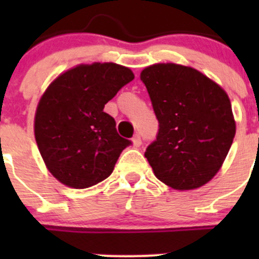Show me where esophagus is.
Wrapping results in <instances>:
<instances>
[{"label":"esophagus","instance_id":"1","mask_svg":"<svg viewBox=\"0 0 259 259\" xmlns=\"http://www.w3.org/2000/svg\"><path fill=\"white\" fill-rule=\"evenodd\" d=\"M132 143H134V146H136V148H139V146L143 144V141H141V137L140 135H135L134 139H132Z\"/></svg>","mask_w":259,"mask_h":259}]
</instances>
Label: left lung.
Here are the masks:
<instances>
[{
	"label": "left lung",
	"mask_w": 259,
	"mask_h": 259,
	"mask_svg": "<svg viewBox=\"0 0 259 259\" xmlns=\"http://www.w3.org/2000/svg\"><path fill=\"white\" fill-rule=\"evenodd\" d=\"M140 79L159 123L145 150L154 175L178 191L200 188L219 171L236 132L227 93L200 71L175 63L149 66Z\"/></svg>",
	"instance_id": "1"
}]
</instances>
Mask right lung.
Wrapping results in <instances>:
<instances>
[{
	"label": "right lung",
	"instance_id": "1",
	"mask_svg": "<svg viewBox=\"0 0 259 259\" xmlns=\"http://www.w3.org/2000/svg\"><path fill=\"white\" fill-rule=\"evenodd\" d=\"M132 71L115 63L80 65L59 75L38 102L35 137L54 178L71 188L102 182L131 140L119 136L107 102L134 80Z\"/></svg>",
	"mask_w": 259,
	"mask_h": 259
}]
</instances>
